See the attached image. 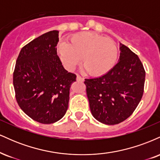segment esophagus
Returning <instances> with one entry per match:
<instances>
[{
	"label": "esophagus",
	"mask_w": 160,
	"mask_h": 160,
	"mask_svg": "<svg viewBox=\"0 0 160 160\" xmlns=\"http://www.w3.org/2000/svg\"><path fill=\"white\" fill-rule=\"evenodd\" d=\"M77 80H78V81H80V82H83L84 78H82V77L80 76V75H78V76H77Z\"/></svg>",
	"instance_id": "1"
}]
</instances>
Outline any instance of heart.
<instances>
[{"instance_id":"heart-1","label":"heart","mask_w":160,"mask_h":160,"mask_svg":"<svg viewBox=\"0 0 160 160\" xmlns=\"http://www.w3.org/2000/svg\"><path fill=\"white\" fill-rule=\"evenodd\" d=\"M57 52L68 70L82 65L91 76L99 77L113 68L118 58L115 42L93 32L74 34L69 43L63 42L57 47Z\"/></svg>"}]
</instances>
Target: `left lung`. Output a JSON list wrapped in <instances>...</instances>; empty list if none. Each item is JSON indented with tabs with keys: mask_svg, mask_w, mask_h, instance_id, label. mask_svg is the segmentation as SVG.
<instances>
[{
	"mask_svg": "<svg viewBox=\"0 0 160 160\" xmlns=\"http://www.w3.org/2000/svg\"><path fill=\"white\" fill-rule=\"evenodd\" d=\"M120 45L118 63L103 76L84 81L92 114L107 125L118 124L129 117L144 93V66L135 53Z\"/></svg>",
	"mask_w": 160,
	"mask_h": 160,
	"instance_id": "8db88e82",
	"label": "left lung"
}]
</instances>
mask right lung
<instances>
[{"instance_id": "1", "label": "right lung", "mask_w": 160, "mask_h": 160, "mask_svg": "<svg viewBox=\"0 0 160 160\" xmlns=\"http://www.w3.org/2000/svg\"><path fill=\"white\" fill-rule=\"evenodd\" d=\"M58 31L42 34L24 46L13 71L16 102L32 120L50 124L68 107L69 90L76 74L64 68L56 52Z\"/></svg>"}]
</instances>
